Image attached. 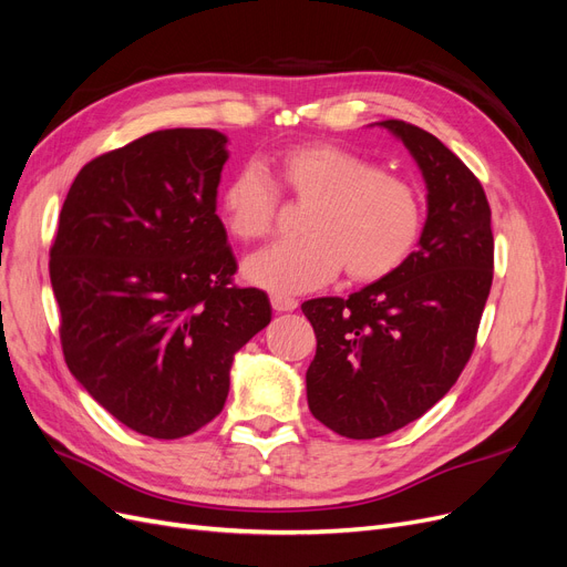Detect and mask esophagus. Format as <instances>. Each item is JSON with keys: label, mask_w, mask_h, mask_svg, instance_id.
Segmentation results:
<instances>
[{"label": "esophagus", "mask_w": 567, "mask_h": 567, "mask_svg": "<svg viewBox=\"0 0 567 567\" xmlns=\"http://www.w3.org/2000/svg\"><path fill=\"white\" fill-rule=\"evenodd\" d=\"M270 306H274V310H278V312H291L299 308V301L291 297H285V293H274V297H270Z\"/></svg>", "instance_id": "1"}]
</instances>
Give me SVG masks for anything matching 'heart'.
I'll use <instances>...</instances> for the list:
<instances>
[{
  "label": "heart",
  "mask_w": 567,
  "mask_h": 567,
  "mask_svg": "<svg viewBox=\"0 0 567 567\" xmlns=\"http://www.w3.org/2000/svg\"><path fill=\"white\" fill-rule=\"evenodd\" d=\"M278 183L259 162L243 164L223 192L229 234L261 240L276 227L280 189L308 204L303 236L278 240L245 261V278L276 293L322 287L340 268L359 282L393 274L422 236V194L375 159L329 143L289 151L278 162Z\"/></svg>",
  "instance_id": "b5f03b06"
}]
</instances>
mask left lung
<instances>
[{
	"label": "left lung",
	"instance_id": "left-lung-1",
	"mask_svg": "<svg viewBox=\"0 0 567 567\" xmlns=\"http://www.w3.org/2000/svg\"><path fill=\"white\" fill-rule=\"evenodd\" d=\"M380 125L405 143L429 187L420 248L348 299L301 306L317 336L308 408L352 440L399 431L445 396L475 350L494 282L491 208L477 176L410 122Z\"/></svg>",
	"mask_w": 567,
	"mask_h": 567
}]
</instances>
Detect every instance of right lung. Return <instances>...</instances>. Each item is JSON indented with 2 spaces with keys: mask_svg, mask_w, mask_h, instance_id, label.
I'll return each mask as SVG.
<instances>
[{
  "mask_svg": "<svg viewBox=\"0 0 567 567\" xmlns=\"http://www.w3.org/2000/svg\"><path fill=\"white\" fill-rule=\"evenodd\" d=\"M227 138L159 130L87 162L51 245L64 361L127 429L157 440L223 412L234 354L270 322L238 287L217 217Z\"/></svg>",
  "mask_w": 567,
  "mask_h": 567,
  "instance_id": "add662e5",
  "label": "right lung"
}]
</instances>
